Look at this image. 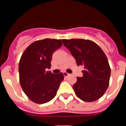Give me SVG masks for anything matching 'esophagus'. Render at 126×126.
Masks as SVG:
<instances>
[{"label": "esophagus", "instance_id": "obj_1", "mask_svg": "<svg viewBox=\"0 0 126 126\" xmlns=\"http://www.w3.org/2000/svg\"><path fill=\"white\" fill-rule=\"evenodd\" d=\"M69 74L67 73V72H63V76H64V77H68V76H69Z\"/></svg>", "mask_w": 126, "mask_h": 126}]
</instances>
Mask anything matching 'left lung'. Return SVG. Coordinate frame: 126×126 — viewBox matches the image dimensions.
<instances>
[{"instance_id":"left-lung-1","label":"left lung","mask_w":126,"mask_h":126,"mask_svg":"<svg viewBox=\"0 0 126 126\" xmlns=\"http://www.w3.org/2000/svg\"><path fill=\"white\" fill-rule=\"evenodd\" d=\"M77 65L84 66L83 76L77 77L72 88L85 102H93L104 95L109 85L110 68L106 55L94 42L88 39H62Z\"/></svg>"}]
</instances>
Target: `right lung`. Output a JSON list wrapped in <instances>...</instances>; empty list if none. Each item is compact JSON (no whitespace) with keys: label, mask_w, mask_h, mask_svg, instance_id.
<instances>
[{"label":"right lung","mask_w":126,"mask_h":126,"mask_svg":"<svg viewBox=\"0 0 126 126\" xmlns=\"http://www.w3.org/2000/svg\"><path fill=\"white\" fill-rule=\"evenodd\" d=\"M62 46L61 39H44L32 43L25 50L19 64V82L24 92L33 102L44 104L57 94L63 73H51L52 56Z\"/></svg>","instance_id":"right-lung-1"}]
</instances>
